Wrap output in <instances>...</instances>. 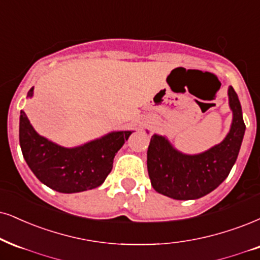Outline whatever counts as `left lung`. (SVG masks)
Masks as SVG:
<instances>
[{"instance_id":"left-lung-1","label":"left lung","mask_w":260,"mask_h":260,"mask_svg":"<svg viewBox=\"0 0 260 260\" xmlns=\"http://www.w3.org/2000/svg\"><path fill=\"white\" fill-rule=\"evenodd\" d=\"M233 123L219 145L200 154H184L164 136L153 135L147 150V169L152 187L176 200H194L214 190L228 177L238 159L246 125L238 94L229 86Z\"/></svg>"}]
</instances>
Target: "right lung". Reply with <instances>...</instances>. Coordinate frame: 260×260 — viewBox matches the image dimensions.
I'll return each mask as SVG.
<instances>
[{"label": "right lung", "instance_id": "obj_1", "mask_svg": "<svg viewBox=\"0 0 260 260\" xmlns=\"http://www.w3.org/2000/svg\"><path fill=\"white\" fill-rule=\"evenodd\" d=\"M34 94V88L27 92ZM133 131H113L75 148H65L35 131L20 111L19 142L25 161L35 176L59 193H79L101 185L113 168L115 153Z\"/></svg>", "mask_w": 260, "mask_h": 260}]
</instances>
